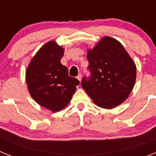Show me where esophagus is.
Instances as JSON below:
<instances>
[{
  "instance_id": "1",
  "label": "esophagus",
  "mask_w": 156,
  "mask_h": 156,
  "mask_svg": "<svg viewBox=\"0 0 156 156\" xmlns=\"http://www.w3.org/2000/svg\"><path fill=\"white\" fill-rule=\"evenodd\" d=\"M81 77H82V76H81V74H79V75H78V76H77V78H78V80L81 81Z\"/></svg>"
}]
</instances>
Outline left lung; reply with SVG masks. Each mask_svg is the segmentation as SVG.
I'll list each match as a JSON object with an SVG mask.
<instances>
[{"instance_id":"1","label":"left lung","mask_w":156,"mask_h":156,"mask_svg":"<svg viewBox=\"0 0 156 156\" xmlns=\"http://www.w3.org/2000/svg\"><path fill=\"white\" fill-rule=\"evenodd\" d=\"M89 77L84 76L81 86L94 103L104 109L121 104L132 91L136 66L120 42L102 38L87 55Z\"/></svg>"}]
</instances>
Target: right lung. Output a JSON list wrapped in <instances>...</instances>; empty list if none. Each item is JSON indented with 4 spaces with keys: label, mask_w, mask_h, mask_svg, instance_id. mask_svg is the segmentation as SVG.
Returning <instances> with one entry per match:
<instances>
[{
    "label": "right lung",
    "mask_w": 156,
    "mask_h": 156,
    "mask_svg": "<svg viewBox=\"0 0 156 156\" xmlns=\"http://www.w3.org/2000/svg\"><path fill=\"white\" fill-rule=\"evenodd\" d=\"M64 50L54 41L41 47L26 70V83L31 96L38 104L53 112L69 103L79 85L77 78L68 75L61 63Z\"/></svg>",
    "instance_id": "obj_1"
}]
</instances>
